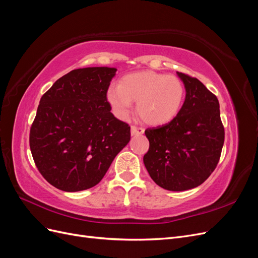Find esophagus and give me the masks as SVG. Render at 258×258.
<instances>
[{"label":"esophagus","instance_id":"34e87169","mask_svg":"<svg viewBox=\"0 0 258 258\" xmlns=\"http://www.w3.org/2000/svg\"><path fill=\"white\" fill-rule=\"evenodd\" d=\"M144 129L142 127H137V126H131V135L132 136H139L143 135Z\"/></svg>","mask_w":258,"mask_h":258}]
</instances>
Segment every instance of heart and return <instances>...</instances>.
I'll list each match as a JSON object with an SVG mask.
<instances>
[{
  "instance_id": "b5f03b06",
  "label": "heart",
  "mask_w": 258,
  "mask_h": 258,
  "mask_svg": "<svg viewBox=\"0 0 258 258\" xmlns=\"http://www.w3.org/2000/svg\"><path fill=\"white\" fill-rule=\"evenodd\" d=\"M106 98L114 114L127 119L132 111V101L141 118L151 124H162L175 118L185 99V86L174 75H165L154 71L129 74L120 85H111Z\"/></svg>"
}]
</instances>
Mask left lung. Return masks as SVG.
I'll list each match as a JSON object with an SVG mask.
<instances>
[{
  "mask_svg": "<svg viewBox=\"0 0 258 258\" xmlns=\"http://www.w3.org/2000/svg\"><path fill=\"white\" fill-rule=\"evenodd\" d=\"M177 75L186 90L183 106L170 122L145 130L150 148L143 157L153 181L172 191L206 181L220 160L225 139L216 96L196 77Z\"/></svg>",
  "mask_w": 258,
  "mask_h": 258,
  "instance_id": "left-lung-1",
  "label": "left lung"
}]
</instances>
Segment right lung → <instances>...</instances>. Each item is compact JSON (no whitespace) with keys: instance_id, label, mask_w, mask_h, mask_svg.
<instances>
[{"instance_id":"1","label":"right lung","mask_w":258,"mask_h":258,"mask_svg":"<svg viewBox=\"0 0 258 258\" xmlns=\"http://www.w3.org/2000/svg\"><path fill=\"white\" fill-rule=\"evenodd\" d=\"M115 68L76 69L41 98L30 129L35 166L63 191L96 186L130 141V126L111 113L106 99Z\"/></svg>"}]
</instances>
